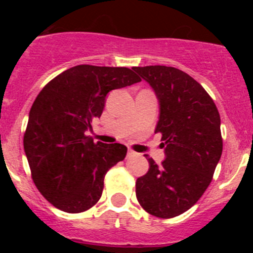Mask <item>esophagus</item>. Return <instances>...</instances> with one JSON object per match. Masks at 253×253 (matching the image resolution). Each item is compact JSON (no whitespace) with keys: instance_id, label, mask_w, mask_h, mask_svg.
Returning a JSON list of instances; mask_svg holds the SVG:
<instances>
[{"instance_id":"obj_1","label":"esophagus","mask_w":253,"mask_h":253,"mask_svg":"<svg viewBox=\"0 0 253 253\" xmlns=\"http://www.w3.org/2000/svg\"><path fill=\"white\" fill-rule=\"evenodd\" d=\"M127 155H128V157H133V155H136V153H134L132 149H128V152H127Z\"/></svg>"}]
</instances>
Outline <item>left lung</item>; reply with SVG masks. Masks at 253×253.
<instances>
[{"mask_svg": "<svg viewBox=\"0 0 253 253\" xmlns=\"http://www.w3.org/2000/svg\"><path fill=\"white\" fill-rule=\"evenodd\" d=\"M154 89L160 104L155 133L162 134L167 159L137 178L136 196L145 211L169 219L185 213L211 182L223 152L220 115L202 85L168 66L134 67Z\"/></svg>", "mask_w": 253, "mask_h": 253, "instance_id": "1", "label": "left lung"}]
</instances>
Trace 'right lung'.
I'll return each mask as SVG.
<instances>
[{"label": "right lung", "mask_w": 253, "mask_h": 253, "mask_svg": "<svg viewBox=\"0 0 253 253\" xmlns=\"http://www.w3.org/2000/svg\"><path fill=\"white\" fill-rule=\"evenodd\" d=\"M138 82L126 67L78 65L38 94L23 143L33 181L53 207L82 213L100 200L105 174L125 159L127 147L94 143L85 131L103 114L109 91Z\"/></svg>", "instance_id": "add662e5"}]
</instances>
